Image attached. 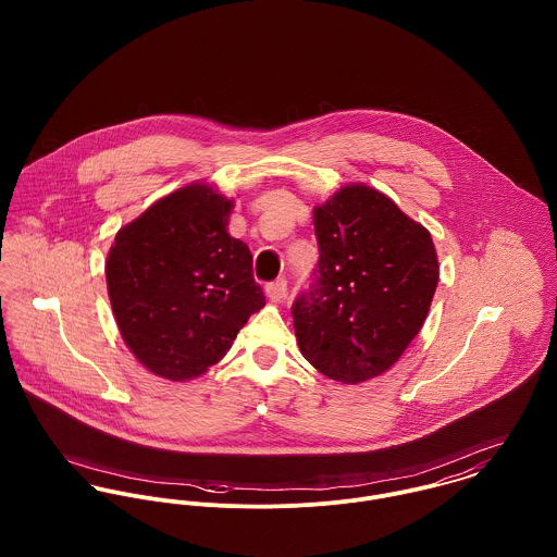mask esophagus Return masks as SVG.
<instances>
[{
  "instance_id": "34e87169",
  "label": "esophagus",
  "mask_w": 557,
  "mask_h": 557,
  "mask_svg": "<svg viewBox=\"0 0 557 557\" xmlns=\"http://www.w3.org/2000/svg\"><path fill=\"white\" fill-rule=\"evenodd\" d=\"M265 296H268L270 302L281 305V302L285 300V296H287V281H285V278H278V281L270 283V285L265 287Z\"/></svg>"
}]
</instances>
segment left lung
I'll return each instance as SVG.
<instances>
[{"label":"left lung","mask_w":557,"mask_h":557,"mask_svg":"<svg viewBox=\"0 0 557 557\" xmlns=\"http://www.w3.org/2000/svg\"><path fill=\"white\" fill-rule=\"evenodd\" d=\"M319 278L294 305L300 354L321 375L362 384L386 373L429 315L435 244L382 190L345 184L313 208Z\"/></svg>","instance_id":"obj_1"}]
</instances>
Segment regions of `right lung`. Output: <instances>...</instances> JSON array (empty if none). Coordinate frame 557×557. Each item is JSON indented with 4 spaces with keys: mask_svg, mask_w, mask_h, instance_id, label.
Listing matches in <instances>:
<instances>
[{
    "mask_svg": "<svg viewBox=\"0 0 557 557\" xmlns=\"http://www.w3.org/2000/svg\"><path fill=\"white\" fill-rule=\"evenodd\" d=\"M234 206L216 184L190 182L120 227L109 248L104 276L117 330L157 377L203 375L265 307L250 250L230 234Z\"/></svg>",
    "mask_w": 557,
    "mask_h": 557,
    "instance_id": "add662e5",
    "label": "right lung"
}]
</instances>
